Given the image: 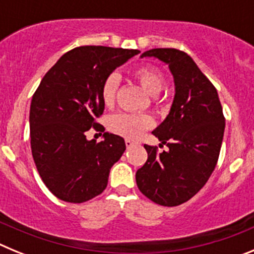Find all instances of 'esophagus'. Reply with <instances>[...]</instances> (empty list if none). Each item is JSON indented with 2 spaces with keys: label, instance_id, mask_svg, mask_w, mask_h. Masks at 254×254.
Listing matches in <instances>:
<instances>
[{
  "label": "esophagus",
  "instance_id": "obj_1",
  "mask_svg": "<svg viewBox=\"0 0 254 254\" xmlns=\"http://www.w3.org/2000/svg\"><path fill=\"white\" fill-rule=\"evenodd\" d=\"M126 146H127V149H129V147H132V146H134V145H136V142H134V141H132V140H129V138H126Z\"/></svg>",
  "mask_w": 254,
  "mask_h": 254
}]
</instances>
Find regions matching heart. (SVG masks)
Segmentation results:
<instances>
[{"instance_id": "obj_1", "label": "heart", "mask_w": 254, "mask_h": 254, "mask_svg": "<svg viewBox=\"0 0 254 254\" xmlns=\"http://www.w3.org/2000/svg\"><path fill=\"white\" fill-rule=\"evenodd\" d=\"M134 78L141 86L151 95L160 93L164 87V76L158 68L151 66H142L134 69ZM120 85V76L111 73L104 78L100 87V96L104 105L111 107L116 102L117 90ZM154 121L147 114L117 113L109 118L108 127L112 132L127 138H138L146 129L151 128Z\"/></svg>"}]
</instances>
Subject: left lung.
Segmentation results:
<instances>
[{
  "instance_id": "left-lung-1",
  "label": "left lung",
  "mask_w": 254,
  "mask_h": 254,
  "mask_svg": "<svg viewBox=\"0 0 254 254\" xmlns=\"http://www.w3.org/2000/svg\"><path fill=\"white\" fill-rule=\"evenodd\" d=\"M141 57H155L169 66L176 95L163 123L152 131L168 151L143 145L147 160L136 173L141 193L161 206H178L198 192L216 167L225 117L212 82L194 61L174 48H155Z\"/></svg>"
}]
</instances>
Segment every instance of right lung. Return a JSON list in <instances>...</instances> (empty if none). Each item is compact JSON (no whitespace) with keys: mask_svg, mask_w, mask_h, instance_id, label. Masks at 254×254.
I'll return each mask as SVG.
<instances>
[{"mask_svg":"<svg viewBox=\"0 0 254 254\" xmlns=\"http://www.w3.org/2000/svg\"><path fill=\"white\" fill-rule=\"evenodd\" d=\"M137 49L82 46L64 53L42 78L30 104V145L44 185L62 201L86 202L107 188L113 164L126 150L121 136L87 140L104 112L100 87Z\"/></svg>","mask_w":254,"mask_h":254,"instance_id":"add662e5","label":"right lung"}]
</instances>
